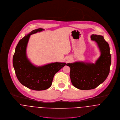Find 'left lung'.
I'll list each match as a JSON object with an SVG mask.
<instances>
[{"mask_svg": "<svg viewBox=\"0 0 120 120\" xmlns=\"http://www.w3.org/2000/svg\"><path fill=\"white\" fill-rule=\"evenodd\" d=\"M91 40L98 44L101 55L95 64L76 62L68 63L70 78L72 85L82 90L94 89L108 77L111 64V55L108 43L101 35L92 34Z\"/></svg>", "mask_w": 120, "mask_h": 120, "instance_id": "left-lung-1", "label": "left lung"}]
</instances>
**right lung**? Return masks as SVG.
I'll use <instances>...</instances> for the list:
<instances>
[{
	"instance_id": "add662e5",
	"label": "right lung",
	"mask_w": 120,
	"mask_h": 120,
	"mask_svg": "<svg viewBox=\"0 0 120 120\" xmlns=\"http://www.w3.org/2000/svg\"><path fill=\"white\" fill-rule=\"evenodd\" d=\"M44 30H34L20 40L13 57V65L18 80L23 86L36 91L45 90L50 87L55 74L66 65L65 63L56 62L37 67L28 59L26 49L30 35Z\"/></svg>"
}]
</instances>
